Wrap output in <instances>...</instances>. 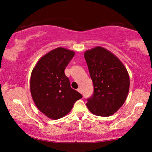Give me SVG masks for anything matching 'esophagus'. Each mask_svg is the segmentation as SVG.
I'll list each match as a JSON object with an SVG mask.
<instances>
[{
	"mask_svg": "<svg viewBox=\"0 0 152 152\" xmlns=\"http://www.w3.org/2000/svg\"><path fill=\"white\" fill-rule=\"evenodd\" d=\"M77 91H78V92L80 93H82V89H81L80 88H78V90H77Z\"/></svg>",
	"mask_w": 152,
	"mask_h": 152,
	"instance_id": "1",
	"label": "esophagus"
}]
</instances>
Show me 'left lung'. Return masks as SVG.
<instances>
[{
  "label": "left lung",
  "mask_w": 152,
  "mask_h": 152,
  "mask_svg": "<svg viewBox=\"0 0 152 152\" xmlns=\"http://www.w3.org/2000/svg\"><path fill=\"white\" fill-rule=\"evenodd\" d=\"M94 93L86 103L89 111L99 116L117 112L128 95L130 78L122 61L106 49L96 47L85 52Z\"/></svg>",
  "instance_id": "1"
}]
</instances>
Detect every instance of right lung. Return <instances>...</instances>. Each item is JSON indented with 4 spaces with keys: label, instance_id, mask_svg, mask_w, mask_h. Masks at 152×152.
<instances>
[{
    "label": "right lung",
    "instance_id": "right-lung-1",
    "mask_svg": "<svg viewBox=\"0 0 152 152\" xmlns=\"http://www.w3.org/2000/svg\"><path fill=\"white\" fill-rule=\"evenodd\" d=\"M75 53L63 47L50 50L38 60L30 77V92L36 106L46 116L57 120L70 112L83 96L72 88L65 68Z\"/></svg>",
    "mask_w": 152,
    "mask_h": 152
}]
</instances>
